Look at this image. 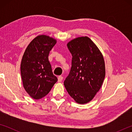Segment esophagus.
Here are the masks:
<instances>
[{"label":"esophagus","instance_id":"1","mask_svg":"<svg viewBox=\"0 0 132 132\" xmlns=\"http://www.w3.org/2000/svg\"><path fill=\"white\" fill-rule=\"evenodd\" d=\"M62 80H63V77L61 76H60L58 77V78H57L58 82H61Z\"/></svg>","mask_w":132,"mask_h":132}]
</instances>
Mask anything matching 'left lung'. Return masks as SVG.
Returning a JSON list of instances; mask_svg holds the SVG:
<instances>
[{"label": "left lung", "instance_id": "1", "mask_svg": "<svg viewBox=\"0 0 132 132\" xmlns=\"http://www.w3.org/2000/svg\"><path fill=\"white\" fill-rule=\"evenodd\" d=\"M72 55L70 73L64 86L78 104L91 101L101 88L105 76L104 56L88 37H80L67 44Z\"/></svg>", "mask_w": 132, "mask_h": 132}]
</instances>
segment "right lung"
<instances>
[{
    "mask_svg": "<svg viewBox=\"0 0 132 132\" xmlns=\"http://www.w3.org/2000/svg\"><path fill=\"white\" fill-rule=\"evenodd\" d=\"M56 42L48 35H38L24 53L20 65L22 81L26 92L33 99H41L47 95L57 81L48 59Z\"/></svg>",
    "mask_w": 132,
    "mask_h": 132,
    "instance_id": "right-lung-1",
    "label": "right lung"
}]
</instances>
